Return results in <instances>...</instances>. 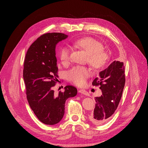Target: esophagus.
I'll return each mask as SVG.
<instances>
[{
    "mask_svg": "<svg viewBox=\"0 0 148 148\" xmlns=\"http://www.w3.org/2000/svg\"><path fill=\"white\" fill-rule=\"evenodd\" d=\"M78 91H79V93H80V94H84V95H88V94H89L88 92L86 90H85L84 89H79Z\"/></svg>",
    "mask_w": 148,
    "mask_h": 148,
    "instance_id": "34e87169",
    "label": "esophagus"
}]
</instances>
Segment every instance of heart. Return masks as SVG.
Segmentation results:
<instances>
[{"label": "heart", "instance_id": "obj_1", "mask_svg": "<svg viewBox=\"0 0 148 148\" xmlns=\"http://www.w3.org/2000/svg\"><path fill=\"white\" fill-rule=\"evenodd\" d=\"M73 44L88 53V63L94 69H102L107 65L110 57L108 53L104 51V46L102 42L93 38L85 37L75 40ZM71 55V49L69 47L66 46L61 49L59 58L62 63H68ZM89 75V70L86 67L76 65L67 72V78L69 81L77 86H82Z\"/></svg>", "mask_w": 148, "mask_h": 148}]
</instances>
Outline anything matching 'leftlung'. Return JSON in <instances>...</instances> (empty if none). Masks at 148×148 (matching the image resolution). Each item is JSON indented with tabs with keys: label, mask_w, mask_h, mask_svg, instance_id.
Listing matches in <instances>:
<instances>
[{
	"label": "left lung",
	"mask_w": 148,
	"mask_h": 148,
	"mask_svg": "<svg viewBox=\"0 0 148 148\" xmlns=\"http://www.w3.org/2000/svg\"><path fill=\"white\" fill-rule=\"evenodd\" d=\"M125 83L123 62L114 61L100 72L99 77L92 82L93 86H99L103 93L101 97H95V108L89 114L92 123L101 125L111 118L120 102Z\"/></svg>",
	"instance_id": "1"
}]
</instances>
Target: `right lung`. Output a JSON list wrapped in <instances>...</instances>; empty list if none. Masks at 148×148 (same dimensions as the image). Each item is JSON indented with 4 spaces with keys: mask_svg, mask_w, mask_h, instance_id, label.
I'll return each instance as SVG.
<instances>
[{
    "mask_svg": "<svg viewBox=\"0 0 148 148\" xmlns=\"http://www.w3.org/2000/svg\"><path fill=\"white\" fill-rule=\"evenodd\" d=\"M62 33H47L38 38L29 48L24 62L23 79L29 104L37 118L46 125L59 122L65 113L66 99L77 95L71 85L64 92L54 93L58 81L56 44L66 38Z\"/></svg>",
    "mask_w": 148,
    "mask_h": 148,
    "instance_id": "right-lung-1",
    "label": "right lung"
}]
</instances>
